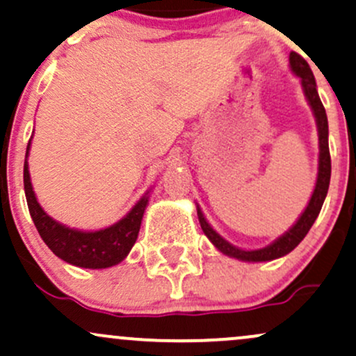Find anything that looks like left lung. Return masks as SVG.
<instances>
[{
    "label": "left lung",
    "mask_w": 356,
    "mask_h": 356,
    "mask_svg": "<svg viewBox=\"0 0 356 356\" xmlns=\"http://www.w3.org/2000/svg\"><path fill=\"white\" fill-rule=\"evenodd\" d=\"M289 65H291L293 73L301 79V85H303L306 100H308V104L312 105L314 118H316L318 140H320V165H318L316 186H314V191L312 194V199H309L308 206H306L303 214L300 216V219L296 220L295 226H293L289 231H286L284 234L281 236V238H277L273 244H269V246L263 249H254V251H244V249L232 246V244L227 243L226 239L220 238L218 232L209 226V222H207L206 218H204L202 211L197 207L199 222H201L204 234L209 238L211 243L214 244L220 252H224L226 256L236 257V259H241V261H254V263H259V261L277 259V257L291 252L293 249H295L298 244L305 239V236L308 234V231L312 229L313 222L316 220L318 214H320L326 194H328L330 177H332V159H330V147H328V118H326L325 107H323L320 95H318L316 81H314V75L312 68H309L308 61H306L301 55H298L296 51H291L289 53Z\"/></svg>",
    "instance_id": "obj_1"
}]
</instances>
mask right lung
I'll use <instances>...</instances> for the list:
<instances>
[{
	"label": "right lung",
	"instance_id": "1",
	"mask_svg": "<svg viewBox=\"0 0 356 356\" xmlns=\"http://www.w3.org/2000/svg\"><path fill=\"white\" fill-rule=\"evenodd\" d=\"M30 144L31 140L28 142L26 157L28 152H30ZM23 182L28 209H30L31 219H33L36 229H38L44 244L60 259L67 261V263L79 268H110L115 266L122 259H125V256L129 254L130 249L136 244L142 218H144V211L147 207V202H149V195H144L132 207V211L124 219L113 224V226L107 227V229L87 232L70 229V227L56 222L55 219H51L42 209V206L36 201L33 187H31L30 170H28L26 161H24L23 169Z\"/></svg>",
	"mask_w": 356,
	"mask_h": 356
}]
</instances>
